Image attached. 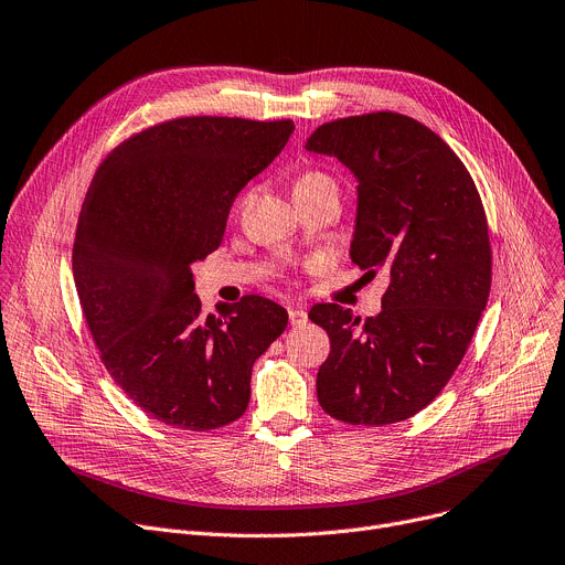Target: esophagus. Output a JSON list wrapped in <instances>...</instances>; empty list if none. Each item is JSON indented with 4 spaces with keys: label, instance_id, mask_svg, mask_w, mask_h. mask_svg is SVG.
Returning <instances> with one entry per match:
<instances>
[{
    "label": "esophagus",
    "instance_id": "esophagus-1",
    "mask_svg": "<svg viewBox=\"0 0 565 565\" xmlns=\"http://www.w3.org/2000/svg\"><path fill=\"white\" fill-rule=\"evenodd\" d=\"M289 323L296 326V328L306 326L308 323V312L302 308H289Z\"/></svg>",
    "mask_w": 565,
    "mask_h": 565
}]
</instances>
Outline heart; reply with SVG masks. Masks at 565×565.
<instances>
[{
    "label": "heart",
    "mask_w": 565,
    "mask_h": 565,
    "mask_svg": "<svg viewBox=\"0 0 565 565\" xmlns=\"http://www.w3.org/2000/svg\"><path fill=\"white\" fill-rule=\"evenodd\" d=\"M312 183H330L323 173H319V171H308V173H302V177L296 181V185H312Z\"/></svg>",
    "instance_id": "obj_1"
}]
</instances>
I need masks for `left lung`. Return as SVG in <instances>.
I'll return each instance as SVG.
<instances>
[{
  "label": "left lung",
  "instance_id": "obj_1",
  "mask_svg": "<svg viewBox=\"0 0 565 565\" xmlns=\"http://www.w3.org/2000/svg\"><path fill=\"white\" fill-rule=\"evenodd\" d=\"M308 151L358 181L351 259L388 287L364 323L334 302L310 319L330 337L317 375L326 414L398 423L439 396L466 355L491 289L487 214L463 162L420 121L369 113L319 126Z\"/></svg>",
  "mask_w": 565,
  "mask_h": 565
}]
</instances>
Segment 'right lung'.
I'll use <instances>...</instances> for the list:
<instances>
[{"label": "right lung", "mask_w": 565, "mask_h": 565, "mask_svg": "<svg viewBox=\"0 0 565 565\" xmlns=\"http://www.w3.org/2000/svg\"><path fill=\"white\" fill-rule=\"evenodd\" d=\"M291 131V119H171L119 145L85 194L72 253L85 321L121 392L164 425L237 420L255 360L287 328L263 296L205 317L192 265L222 244L235 196Z\"/></svg>", "instance_id": "right-lung-1"}]
</instances>
